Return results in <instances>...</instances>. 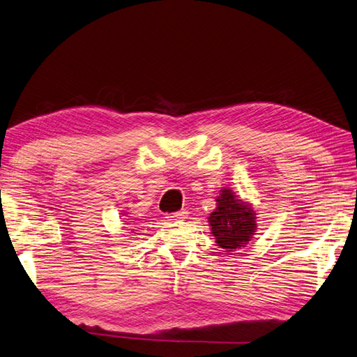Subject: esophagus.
Instances as JSON below:
<instances>
[{"instance_id":"esophagus-1","label":"esophagus","mask_w":357,"mask_h":357,"mask_svg":"<svg viewBox=\"0 0 357 357\" xmlns=\"http://www.w3.org/2000/svg\"><path fill=\"white\" fill-rule=\"evenodd\" d=\"M186 211H178V212H174V213H171V215H168L166 218L168 220H183V218H186Z\"/></svg>"}]
</instances>
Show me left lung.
<instances>
[{
  "mask_svg": "<svg viewBox=\"0 0 357 357\" xmlns=\"http://www.w3.org/2000/svg\"><path fill=\"white\" fill-rule=\"evenodd\" d=\"M217 208L208 217L211 234L226 252L245 248L257 232V213L248 202L240 200L232 189L223 188L217 197Z\"/></svg>",
  "mask_w": 357,
  "mask_h": 357,
  "instance_id": "obj_1",
  "label": "left lung"
}]
</instances>
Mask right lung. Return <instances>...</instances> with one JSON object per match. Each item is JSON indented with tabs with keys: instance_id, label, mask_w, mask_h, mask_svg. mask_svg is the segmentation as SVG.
Instances as JSON below:
<instances>
[{
	"instance_id": "obj_1",
	"label": "right lung",
	"mask_w": 357,
	"mask_h": 357,
	"mask_svg": "<svg viewBox=\"0 0 357 357\" xmlns=\"http://www.w3.org/2000/svg\"><path fill=\"white\" fill-rule=\"evenodd\" d=\"M128 220H130V218H128Z\"/></svg>"
}]
</instances>
